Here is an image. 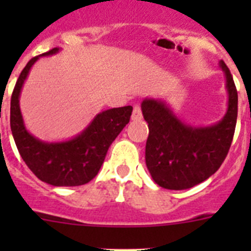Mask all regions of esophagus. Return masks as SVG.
I'll use <instances>...</instances> for the list:
<instances>
[{
    "instance_id": "obj_1",
    "label": "esophagus",
    "mask_w": 251,
    "mask_h": 251,
    "mask_svg": "<svg viewBox=\"0 0 251 251\" xmlns=\"http://www.w3.org/2000/svg\"><path fill=\"white\" fill-rule=\"evenodd\" d=\"M132 119L133 121H139V119H142V109L139 104H134V106H133Z\"/></svg>"
}]
</instances>
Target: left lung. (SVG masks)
<instances>
[{"label":"left lung","instance_id":"8db88e82","mask_svg":"<svg viewBox=\"0 0 251 251\" xmlns=\"http://www.w3.org/2000/svg\"><path fill=\"white\" fill-rule=\"evenodd\" d=\"M220 66L225 73L229 101L224 118L214 126H188L162 100L145 99L142 103V113L150 129L146 165L153 181L161 187H194L212 176L227 156L238 118V90L223 60Z\"/></svg>","mask_w":251,"mask_h":251}]
</instances>
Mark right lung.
I'll use <instances>...</instances> for the list:
<instances>
[{"mask_svg": "<svg viewBox=\"0 0 251 251\" xmlns=\"http://www.w3.org/2000/svg\"><path fill=\"white\" fill-rule=\"evenodd\" d=\"M59 52V48L40 56ZM40 56L26 64L11 97L10 124L15 143L22 159L39 179L52 186H80L92 181L100 170L108 148L126 124L129 123L130 105L104 110L75 138L48 143L31 136L25 128L20 110V93L31 66Z\"/></svg>", "mask_w": 251, "mask_h": 251, "instance_id": "add662e5", "label": "right lung"}]
</instances>
